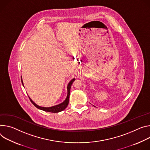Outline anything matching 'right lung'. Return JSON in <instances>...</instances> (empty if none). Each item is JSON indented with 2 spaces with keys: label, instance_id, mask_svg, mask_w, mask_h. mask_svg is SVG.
Listing matches in <instances>:
<instances>
[{
  "label": "right lung",
  "instance_id": "1",
  "mask_svg": "<svg viewBox=\"0 0 150 150\" xmlns=\"http://www.w3.org/2000/svg\"><path fill=\"white\" fill-rule=\"evenodd\" d=\"M74 80H75V79H73L69 82V83L68 84V86H67V92H67V96L64 102H62V103H61L58 105H55V106H53V107H40V106L36 104H35L34 102H33L31 100V99L29 97L30 100L32 103V104L34 105L36 108H39L41 110L47 111V112H59L60 111H63L65 109V108L67 107V105L69 104V97H70V88H71L72 83ZM21 82H22L23 85L24 86L23 81L22 79H21Z\"/></svg>",
  "mask_w": 150,
  "mask_h": 150
}]
</instances>
